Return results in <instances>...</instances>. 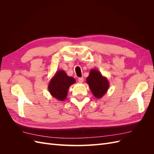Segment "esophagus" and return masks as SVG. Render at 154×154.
Masks as SVG:
<instances>
[{"mask_svg":"<svg viewBox=\"0 0 154 154\" xmlns=\"http://www.w3.org/2000/svg\"><path fill=\"white\" fill-rule=\"evenodd\" d=\"M78 82H80V83H82L83 82V78H79L78 79Z\"/></svg>","mask_w":154,"mask_h":154,"instance_id":"esophagus-1","label":"esophagus"}]
</instances>
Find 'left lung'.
I'll use <instances>...</instances> for the list:
<instances>
[{"instance_id":"8db88e82","label":"left lung","mask_w":154,"mask_h":154,"mask_svg":"<svg viewBox=\"0 0 154 154\" xmlns=\"http://www.w3.org/2000/svg\"><path fill=\"white\" fill-rule=\"evenodd\" d=\"M86 81L93 95L96 98H101L108 91L109 83L107 78L96 69H91Z\"/></svg>"}]
</instances>
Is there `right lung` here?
<instances>
[{
    "label": "right lung",
    "instance_id": "obj_1",
    "mask_svg": "<svg viewBox=\"0 0 154 154\" xmlns=\"http://www.w3.org/2000/svg\"><path fill=\"white\" fill-rule=\"evenodd\" d=\"M75 79L67 76L63 70L58 71L51 78L48 85L51 95L60 101L66 99L69 87L75 83Z\"/></svg>",
    "mask_w": 154,
    "mask_h": 154
}]
</instances>
